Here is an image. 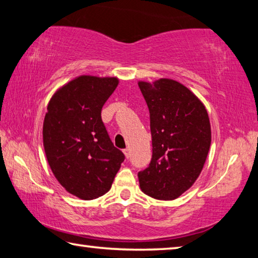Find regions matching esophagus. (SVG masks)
I'll use <instances>...</instances> for the list:
<instances>
[{
    "label": "esophagus",
    "mask_w": 258,
    "mask_h": 258,
    "mask_svg": "<svg viewBox=\"0 0 258 258\" xmlns=\"http://www.w3.org/2000/svg\"><path fill=\"white\" fill-rule=\"evenodd\" d=\"M124 154H125V158L126 159H128L130 158V154H131V150H130V148H126V149H124Z\"/></svg>",
    "instance_id": "obj_1"
}]
</instances>
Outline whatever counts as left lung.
<instances>
[{
    "label": "left lung",
    "mask_w": 258,
    "mask_h": 258,
    "mask_svg": "<svg viewBox=\"0 0 258 258\" xmlns=\"http://www.w3.org/2000/svg\"><path fill=\"white\" fill-rule=\"evenodd\" d=\"M150 111L152 159L140 171V188L157 200L171 201L189 189L202 171L211 145L205 106L172 79L139 81Z\"/></svg>",
    "instance_id": "obj_1"
}]
</instances>
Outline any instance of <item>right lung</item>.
Segmentation results:
<instances>
[{"label": "right lung", "instance_id": "1", "mask_svg": "<svg viewBox=\"0 0 258 258\" xmlns=\"http://www.w3.org/2000/svg\"><path fill=\"white\" fill-rule=\"evenodd\" d=\"M116 77L80 76L50 98L43 124L48 165L65 190L93 200L110 189L124 154L114 147L101 109L115 91Z\"/></svg>", "mask_w": 258, "mask_h": 258}]
</instances>
